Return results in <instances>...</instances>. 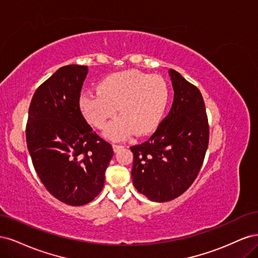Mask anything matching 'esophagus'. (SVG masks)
<instances>
[{
	"instance_id": "esophagus-1",
	"label": "esophagus",
	"mask_w": 258,
	"mask_h": 258,
	"mask_svg": "<svg viewBox=\"0 0 258 258\" xmlns=\"http://www.w3.org/2000/svg\"><path fill=\"white\" fill-rule=\"evenodd\" d=\"M112 147H113V151L116 153V152H118V151L120 150V148H122L123 146L120 145V144H113Z\"/></svg>"
}]
</instances>
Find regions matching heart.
Returning a JSON list of instances; mask_svg holds the SVG:
<instances>
[{"mask_svg": "<svg viewBox=\"0 0 258 258\" xmlns=\"http://www.w3.org/2000/svg\"><path fill=\"white\" fill-rule=\"evenodd\" d=\"M167 82L158 75L138 70H124L105 76L98 85V92H84L80 110L91 126L103 129L104 136L120 141L132 136L151 135L158 128L169 103Z\"/></svg>", "mask_w": 258, "mask_h": 258, "instance_id": "heart-1", "label": "heart"}]
</instances>
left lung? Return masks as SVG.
I'll list each match as a JSON object with an SVG mask.
<instances>
[{
  "label": "left lung",
  "instance_id": "8db88e82",
  "mask_svg": "<svg viewBox=\"0 0 258 258\" xmlns=\"http://www.w3.org/2000/svg\"><path fill=\"white\" fill-rule=\"evenodd\" d=\"M174 99L153 136L130 147L131 176L139 192L157 202L181 196L196 179L209 145V122L200 90L170 70Z\"/></svg>",
  "mask_w": 258,
  "mask_h": 258
}]
</instances>
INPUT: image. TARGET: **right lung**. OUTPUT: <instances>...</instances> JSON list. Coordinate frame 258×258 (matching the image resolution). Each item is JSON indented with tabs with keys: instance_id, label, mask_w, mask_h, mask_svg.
<instances>
[{
	"instance_id": "obj_1",
	"label": "right lung",
	"mask_w": 258,
	"mask_h": 258,
	"mask_svg": "<svg viewBox=\"0 0 258 258\" xmlns=\"http://www.w3.org/2000/svg\"><path fill=\"white\" fill-rule=\"evenodd\" d=\"M87 67L60 68L31 100L27 146L41 182L54 198L83 206L102 190L112 145L100 138L80 110Z\"/></svg>"
}]
</instances>
